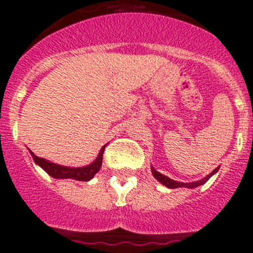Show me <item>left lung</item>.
Here are the masks:
<instances>
[{"instance_id":"8db88e82","label":"left lung","mask_w":253,"mask_h":253,"mask_svg":"<svg viewBox=\"0 0 253 253\" xmlns=\"http://www.w3.org/2000/svg\"><path fill=\"white\" fill-rule=\"evenodd\" d=\"M152 175L154 176V178L156 180H158L162 185H165L166 187H169V189H176V187H187V189H195V187L200 186V185L205 184L208 180H209L211 176L215 173V172H218L219 167H216L215 169H214L211 173H209V175L207 176V177L202 178V180H199V181H194V182H178V181H175V180H171L169 177H167V176L162 175V173H160L158 171H156V169L152 167Z\"/></svg>"}]
</instances>
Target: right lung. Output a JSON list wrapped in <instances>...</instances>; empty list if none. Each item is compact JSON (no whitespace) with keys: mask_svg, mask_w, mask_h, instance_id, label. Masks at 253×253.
<instances>
[{"mask_svg":"<svg viewBox=\"0 0 253 253\" xmlns=\"http://www.w3.org/2000/svg\"><path fill=\"white\" fill-rule=\"evenodd\" d=\"M105 147H102L100 149L99 156L96 157V160L93 161L91 165H87L84 167H66L60 166L57 163L49 162V161L44 160V158H40L38 156H35L33 152L30 151L31 157L34 160V162L37 163L38 166H40L44 171L50 175L51 177L54 178H73V180L77 181H90L93 176L99 172V169H101L102 165V154H104Z\"/></svg>","mask_w":253,"mask_h":253,"instance_id":"obj_1","label":"right lung"}]
</instances>
